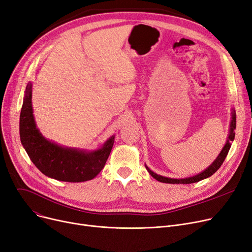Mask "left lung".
<instances>
[{
  "label": "left lung",
  "instance_id": "8db88e82",
  "mask_svg": "<svg viewBox=\"0 0 252 252\" xmlns=\"http://www.w3.org/2000/svg\"><path fill=\"white\" fill-rule=\"evenodd\" d=\"M235 129H236V112H235V110H233L232 111L231 125H230V134H229V137H227V140L225 142L223 149L221 150V152L218 156V158L214 160V162L208 167V168H206L204 171H202L201 173H199L195 176H190V177H187V178H179V179L178 178H169V177H165V176H162V175H158L157 173L153 172L147 165H146V168L149 171V173L155 179H157L158 182H161V183H165V184H183V185L198 183V182L202 181V179H205V178L211 176L213 173H215L219 170V168L223 163L227 153H229V151H230L232 141L235 138V131H234Z\"/></svg>",
  "mask_w": 252,
  "mask_h": 252
}]
</instances>
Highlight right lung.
Wrapping results in <instances>:
<instances>
[{
	"mask_svg": "<svg viewBox=\"0 0 252 252\" xmlns=\"http://www.w3.org/2000/svg\"><path fill=\"white\" fill-rule=\"evenodd\" d=\"M19 134L30 159L43 174L68 183L86 182L96 176L104 167L115 141L113 135L101 149L88 152L64 148L46 139L37 128L32 115V83L28 84L23 97Z\"/></svg>",
	"mask_w": 252,
	"mask_h": 252,
	"instance_id": "obj_1",
	"label": "right lung"
}]
</instances>
